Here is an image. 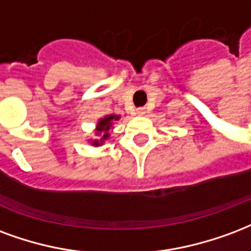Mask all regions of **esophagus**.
Masks as SVG:
<instances>
[{
  "label": "esophagus",
  "instance_id": "1",
  "mask_svg": "<svg viewBox=\"0 0 251 251\" xmlns=\"http://www.w3.org/2000/svg\"><path fill=\"white\" fill-rule=\"evenodd\" d=\"M136 113H138L139 116H143V115H146V109H144V108H139L138 111H136Z\"/></svg>",
  "mask_w": 251,
  "mask_h": 251
}]
</instances>
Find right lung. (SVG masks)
Segmentation results:
<instances>
[{
	"label": "right lung",
	"mask_w": 251,
	"mask_h": 251,
	"mask_svg": "<svg viewBox=\"0 0 251 251\" xmlns=\"http://www.w3.org/2000/svg\"><path fill=\"white\" fill-rule=\"evenodd\" d=\"M120 119V115H105L103 118L99 119L96 128H95V135L96 139H89L88 143L93 146V147H101L105 142H107L109 136H111V131H112L113 124Z\"/></svg>",
	"instance_id": "right-lung-1"
}]
</instances>
